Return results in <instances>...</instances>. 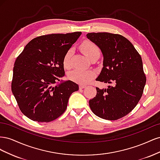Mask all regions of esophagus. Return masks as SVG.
<instances>
[{
  "label": "esophagus",
  "mask_w": 160,
  "mask_h": 160,
  "mask_svg": "<svg viewBox=\"0 0 160 160\" xmlns=\"http://www.w3.org/2000/svg\"><path fill=\"white\" fill-rule=\"evenodd\" d=\"M86 88V85H82V84H80V85H79V89H83V88Z\"/></svg>",
  "instance_id": "obj_1"
}]
</instances>
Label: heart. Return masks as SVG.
<instances>
[{
  "label": "heart",
  "instance_id": "obj_1",
  "mask_svg": "<svg viewBox=\"0 0 160 160\" xmlns=\"http://www.w3.org/2000/svg\"><path fill=\"white\" fill-rule=\"evenodd\" d=\"M80 49L88 59H90L94 55L100 54V51L98 47L94 44L93 42L89 41H86L82 43ZM72 50L71 49H69L65 53L63 57L62 63H63V66L66 69H69L70 67V59L72 55ZM94 76L95 73L93 71L81 69H75L70 72L68 75V77L70 80L82 85L89 83L91 79L93 78Z\"/></svg>",
  "mask_w": 160,
  "mask_h": 160
}]
</instances>
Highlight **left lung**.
<instances>
[{"label":"left lung","mask_w":160,"mask_h":160,"mask_svg":"<svg viewBox=\"0 0 160 160\" xmlns=\"http://www.w3.org/2000/svg\"><path fill=\"white\" fill-rule=\"evenodd\" d=\"M87 37L103 57V68L96 81L113 85L107 89L96 88L89 107L101 118L117 120L130 113L142 96L146 77L142 57L132 42L118 34L91 32Z\"/></svg>","instance_id":"obj_1"}]
</instances>
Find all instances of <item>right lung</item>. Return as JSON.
I'll return each mask as SVG.
<instances>
[{
	"instance_id": "add662e5",
	"label": "right lung",
	"mask_w": 160,
	"mask_h": 160,
	"mask_svg": "<svg viewBox=\"0 0 160 160\" xmlns=\"http://www.w3.org/2000/svg\"><path fill=\"white\" fill-rule=\"evenodd\" d=\"M81 32L36 37L15 61L12 92L21 112L38 122H50L65 112L70 95L78 91L72 81L53 86L65 76L63 57Z\"/></svg>"
}]
</instances>
